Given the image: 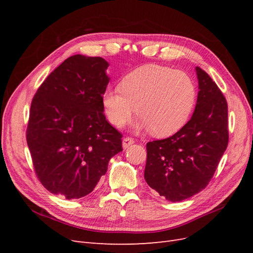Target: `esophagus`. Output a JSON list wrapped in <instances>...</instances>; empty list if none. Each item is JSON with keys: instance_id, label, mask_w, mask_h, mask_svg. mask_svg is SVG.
<instances>
[{"instance_id": "obj_1", "label": "esophagus", "mask_w": 253, "mask_h": 253, "mask_svg": "<svg viewBox=\"0 0 253 253\" xmlns=\"http://www.w3.org/2000/svg\"><path fill=\"white\" fill-rule=\"evenodd\" d=\"M134 142H135V140H134V138H132V137H125L124 140H122V147H124V149H126Z\"/></svg>"}]
</instances>
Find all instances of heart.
<instances>
[{
	"label": "heart",
	"instance_id": "1",
	"mask_svg": "<svg viewBox=\"0 0 253 253\" xmlns=\"http://www.w3.org/2000/svg\"><path fill=\"white\" fill-rule=\"evenodd\" d=\"M196 102L193 79L182 71L145 65L126 75L120 88H108L102 95L106 118L122 126L136 110V129H150L157 137L170 136L186 125Z\"/></svg>",
	"mask_w": 253,
	"mask_h": 253
}]
</instances>
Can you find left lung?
<instances>
[{
	"mask_svg": "<svg viewBox=\"0 0 253 253\" xmlns=\"http://www.w3.org/2000/svg\"><path fill=\"white\" fill-rule=\"evenodd\" d=\"M196 75L200 91L192 117L173 136L147 143L144 179L173 203L208 186L229 141L226 98L201 67Z\"/></svg>",
	"mask_w": 253,
	"mask_h": 253,
	"instance_id": "left-lung-1",
	"label": "left lung"
}]
</instances>
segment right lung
Masks as SVG:
<instances>
[{
  "label": "right lung",
  "mask_w": 253,
  "mask_h": 253,
  "mask_svg": "<svg viewBox=\"0 0 253 253\" xmlns=\"http://www.w3.org/2000/svg\"><path fill=\"white\" fill-rule=\"evenodd\" d=\"M108 67L101 57L67 58L30 105L26 140L35 172L45 189L66 200L89 194L122 151V134L103 114Z\"/></svg>",
  "instance_id": "obj_1"
}]
</instances>
